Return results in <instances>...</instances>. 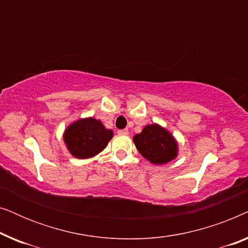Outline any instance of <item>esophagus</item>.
Returning a JSON list of instances; mask_svg holds the SVG:
<instances>
[{
	"mask_svg": "<svg viewBox=\"0 0 248 248\" xmlns=\"http://www.w3.org/2000/svg\"><path fill=\"white\" fill-rule=\"evenodd\" d=\"M117 133L120 135H127L128 134V130L127 128H124V130H118Z\"/></svg>",
	"mask_w": 248,
	"mask_h": 248,
	"instance_id": "34e87169",
	"label": "esophagus"
}]
</instances>
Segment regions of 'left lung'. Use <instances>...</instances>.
Instances as JSON below:
<instances>
[{
  "instance_id": "left-lung-1",
  "label": "left lung",
  "mask_w": 248,
  "mask_h": 248,
  "mask_svg": "<svg viewBox=\"0 0 248 248\" xmlns=\"http://www.w3.org/2000/svg\"><path fill=\"white\" fill-rule=\"evenodd\" d=\"M133 142L142 157L154 165H165L178 155L176 138L157 123L145 125L141 133L134 135Z\"/></svg>"
}]
</instances>
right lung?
Wrapping results in <instances>:
<instances>
[{
  "instance_id": "obj_1",
  "label": "right lung",
  "mask_w": 248,
  "mask_h": 248,
  "mask_svg": "<svg viewBox=\"0 0 248 248\" xmlns=\"http://www.w3.org/2000/svg\"><path fill=\"white\" fill-rule=\"evenodd\" d=\"M113 137L114 132L105 127L99 120L86 117L67 125L63 141L74 158L89 159L100 154Z\"/></svg>"
}]
</instances>
